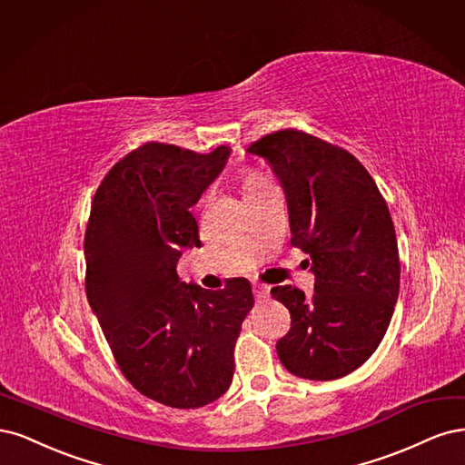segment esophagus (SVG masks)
<instances>
[{
  "mask_svg": "<svg viewBox=\"0 0 465 465\" xmlns=\"http://www.w3.org/2000/svg\"><path fill=\"white\" fill-rule=\"evenodd\" d=\"M252 292H254V297H257L259 302H266V299L271 297V288L262 286V283H252Z\"/></svg>",
  "mask_w": 465,
  "mask_h": 465,
  "instance_id": "1",
  "label": "esophagus"
}]
</instances>
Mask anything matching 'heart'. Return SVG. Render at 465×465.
Masks as SVG:
<instances>
[{"instance_id": "heart-1", "label": "heart", "mask_w": 465, "mask_h": 465, "mask_svg": "<svg viewBox=\"0 0 465 465\" xmlns=\"http://www.w3.org/2000/svg\"><path fill=\"white\" fill-rule=\"evenodd\" d=\"M272 185L268 179L261 173H247L245 179H243V189H245V194L249 193H257V191H262L264 187Z\"/></svg>"}]
</instances>
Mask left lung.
<instances>
[{"mask_svg": "<svg viewBox=\"0 0 465 465\" xmlns=\"http://www.w3.org/2000/svg\"><path fill=\"white\" fill-rule=\"evenodd\" d=\"M286 191L292 245L309 254L314 293L276 286L292 314L276 351L309 381L341 379L379 348L400 292V254L391 211L353 154L297 129L254 141ZM309 264V261H307Z\"/></svg>", "mask_w": 465, "mask_h": 465, "instance_id": "1", "label": "left lung"}]
</instances>
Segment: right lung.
<instances>
[{
    "instance_id": "right-lung-1",
    "label": "right lung",
    "mask_w": 465,
    "mask_h": 465,
    "mask_svg": "<svg viewBox=\"0 0 465 465\" xmlns=\"http://www.w3.org/2000/svg\"><path fill=\"white\" fill-rule=\"evenodd\" d=\"M232 153L199 154L144 143L102 179L84 233V288L115 363L137 391L193 410L233 379V350L254 299L245 278L204 290L177 276L183 249L201 247L191 206Z\"/></svg>"
}]
</instances>
